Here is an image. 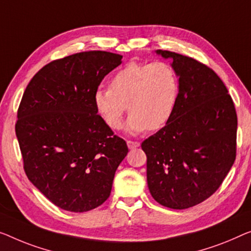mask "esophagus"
<instances>
[{"instance_id": "1", "label": "esophagus", "mask_w": 251, "mask_h": 251, "mask_svg": "<svg viewBox=\"0 0 251 251\" xmlns=\"http://www.w3.org/2000/svg\"><path fill=\"white\" fill-rule=\"evenodd\" d=\"M127 147H128L129 150H133V149H136V148L140 147V143H138V142L127 141Z\"/></svg>"}]
</instances>
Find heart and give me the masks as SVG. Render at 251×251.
Listing matches in <instances>:
<instances>
[{"instance_id":"obj_1","label":"heart","mask_w":251,"mask_h":251,"mask_svg":"<svg viewBox=\"0 0 251 251\" xmlns=\"http://www.w3.org/2000/svg\"><path fill=\"white\" fill-rule=\"evenodd\" d=\"M179 99V78L169 63L130 62L115 74L110 88H99L93 103L106 125L121 129L126 106L130 116L126 130L137 135L159 129L170 121Z\"/></svg>"}]
</instances>
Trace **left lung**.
Masks as SVG:
<instances>
[{"mask_svg":"<svg viewBox=\"0 0 251 251\" xmlns=\"http://www.w3.org/2000/svg\"><path fill=\"white\" fill-rule=\"evenodd\" d=\"M155 53L177 72L179 99L166 126L142 143L148 186L159 204L184 209L213 195L233 166L237 113L214 71L173 51Z\"/></svg>","mask_w":251,"mask_h":251,"instance_id":"obj_1","label":"left lung"}]
</instances>
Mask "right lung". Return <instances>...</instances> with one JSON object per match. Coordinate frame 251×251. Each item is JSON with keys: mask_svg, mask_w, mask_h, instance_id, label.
<instances>
[{"mask_svg": "<svg viewBox=\"0 0 251 251\" xmlns=\"http://www.w3.org/2000/svg\"><path fill=\"white\" fill-rule=\"evenodd\" d=\"M122 58L102 50L66 56L38 71L22 97L16 134L25 175L65 211L88 212L106 201L128 153L93 103L100 82Z\"/></svg>", "mask_w": 251, "mask_h": 251, "instance_id": "add662e5", "label": "right lung"}]
</instances>
